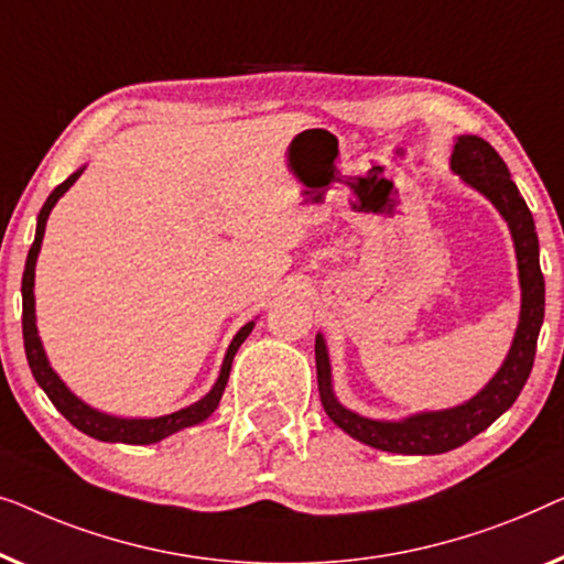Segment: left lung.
Wrapping results in <instances>:
<instances>
[{
    "label": "left lung",
    "mask_w": 564,
    "mask_h": 564,
    "mask_svg": "<svg viewBox=\"0 0 564 564\" xmlns=\"http://www.w3.org/2000/svg\"><path fill=\"white\" fill-rule=\"evenodd\" d=\"M452 171H457L467 184L486 194L496 209L509 221L513 245L519 258L521 279V322L513 337L511 352L496 378L482 391L463 406L449 411H434V414H419L403 422H372L339 406L332 393L329 358L324 339L316 337V378H319L322 406L339 430L350 437L360 440L370 447L383 452H399V455H442L470 442L475 434L488 430L513 401L519 399L523 383H527L531 365L536 355V337L544 319V275L539 268V240L534 217H531L527 202L511 181L509 165L496 153V148L475 134L457 138L455 153H452Z\"/></svg>",
    "instance_id": "8db88e82"
}]
</instances>
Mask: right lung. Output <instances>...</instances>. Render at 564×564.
Returning <instances> with one entry per match:
<instances>
[{
  "mask_svg": "<svg viewBox=\"0 0 564 564\" xmlns=\"http://www.w3.org/2000/svg\"><path fill=\"white\" fill-rule=\"evenodd\" d=\"M78 176H82V171L74 173V176H68L61 186L53 188L51 196H47V202L43 204V209H41V217H37L35 242L28 252L25 273H22V337H25V355H28L30 370H33L37 386H41L43 391L47 393V399L53 401V406L58 409L61 414L66 416L78 432L89 434V437L101 440V442H124V444L161 442L163 437H169V434H173V432L186 430V426H194V424L204 422V419L209 416L214 409H217L221 393H225L229 368H232L237 347L245 343V337L250 335L252 327H256V322H248L240 332H237L232 345H229V350L225 355V362H221L219 380L214 383L212 391L206 393L202 401L192 403V406L173 411V414L158 416V419H117V416L101 414V411H94L91 406H86L84 401H78L76 395L70 393L66 386H63V380L55 376L51 365H47V358H45L43 345H41V337H37V327H35V296H33L35 260H37V252H41V242H43V235H45V221H47V217H51L55 202H58L61 196L66 194L70 186H74V181Z\"/></svg>",
  "mask_w": 564,
  "mask_h": 564,
  "instance_id": "obj_1",
  "label": "right lung"
}]
</instances>
